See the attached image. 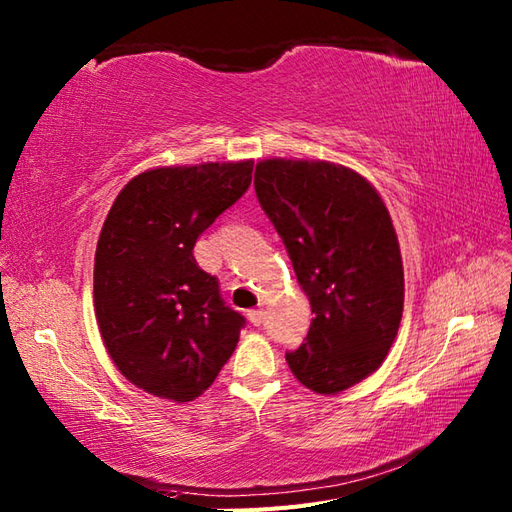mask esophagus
I'll return each instance as SVG.
<instances>
[{
	"mask_svg": "<svg viewBox=\"0 0 512 512\" xmlns=\"http://www.w3.org/2000/svg\"><path fill=\"white\" fill-rule=\"evenodd\" d=\"M264 318H266L264 310H251V312H248V320H251L255 327H259L261 323H264Z\"/></svg>",
	"mask_w": 512,
	"mask_h": 512,
	"instance_id": "obj_1",
	"label": "esophagus"
}]
</instances>
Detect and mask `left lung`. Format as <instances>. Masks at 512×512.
Here are the masks:
<instances>
[{"label":"left lung","instance_id":"1","mask_svg":"<svg viewBox=\"0 0 512 512\" xmlns=\"http://www.w3.org/2000/svg\"><path fill=\"white\" fill-rule=\"evenodd\" d=\"M255 194L314 312L285 360L305 388L336 395L377 371L397 338L403 264L390 213L364 176L329 161H261Z\"/></svg>","mask_w":512,"mask_h":512}]
</instances>
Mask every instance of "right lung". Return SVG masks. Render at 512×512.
I'll use <instances>...</instances> for the list:
<instances>
[{
  "instance_id": "right-lung-1",
  "label": "right lung",
  "mask_w": 512,
  "mask_h": 512,
  "mask_svg": "<svg viewBox=\"0 0 512 512\" xmlns=\"http://www.w3.org/2000/svg\"><path fill=\"white\" fill-rule=\"evenodd\" d=\"M253 161L157 168L117 194L95 248L104 347L130 384L194 401L227 364L246 318L224 303L194 244L251 185Z\"/></svg>"
}]
</instances>
